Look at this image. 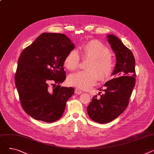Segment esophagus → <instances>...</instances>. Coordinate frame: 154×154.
I'll use <instances>...</instances> for the list:
<instances>
[{
  "label": "esophagus",
  "instance_id": "1",
  "mask_svg": "<svg viewBox=\"0 0 154 154\" xmlns=\"http://www.w3.org/2000/svg\"><path fill=\"white\" fill-rule=\"evenodd\" d=\"M75 92L76 93V94H77L78 95H80L83 92L81 91V90H80V89H79V88H75Z\"/></svg>",
  "mask_w": 154,
  "mask_h": 154
}]
</instances>
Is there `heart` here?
I'll list each match as a JSON object with an SVG mask.
<instances>
[{
    "label": "heart",
    "mask_w": 154,
    "mask_h": 154,
    "mask_svg": "<svg viewBox=\"0 0 154 154\" xmlns=\"http://www.w3.org/2000/svg\"><path fill=\"white\" fill-rule=\"evenodd\" d=\"M82 58L89 59L86 69L87 70L79 72L69 75L68 82L79 89L87 90L95 85L99 79H109L114 67V61L109 48L97 40H92L79 47ZM80 57L75 51H70L63 60L67 69L74 71L79 66Z\"/></svg>",
    "instance_id": "heart-1"
}]
</instances>
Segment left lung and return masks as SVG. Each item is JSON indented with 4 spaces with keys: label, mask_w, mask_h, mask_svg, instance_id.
I'll return each instance as SVG.
<instances>
[{
    "label": "left lung",
    "mask_w": 154,
    "mask_h": 154,
    "mask_svg": "<svg viewBox=\"0 0 154 154\" xmlns=\"http://www.w3.org/2000/svg\"><path fill=\"white\" fill-rule=\"evenodd\" d=\"M107 38L116 56L112 74L116 78L103 85L100 89L103 94L99 98L93 97L87 109L90 118L100 124L111 122L125 110L135 84V60L132 52L116 35L109 34Z\"/></svg>",
    "instance_id": "8db88e82"
}]
</instances>
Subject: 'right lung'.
Instances as JSON below:
<instances>
[{"label": "right lung", "mask_w": 154, "mask_h": 154, "mask_svg": "<svg viewBox=\"0 0 154 154\" xmlns=\"http://www.w3.org/2000/svg\"><path fill=\"white\" fill-rule=\"evenodd\" d=\"M74 48L65 34L43 33L20 54L15 83L23 109L32 118L51 123L63 115L74 88L55 84L66 79L63 60Z\"/></svg>", "instance_id": "add662e5"}]
</instances>
